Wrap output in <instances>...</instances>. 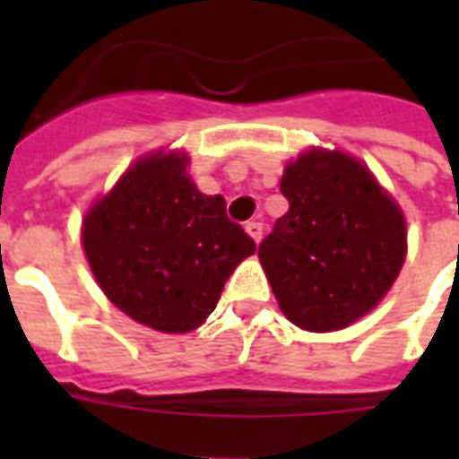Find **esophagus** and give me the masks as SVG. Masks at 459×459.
<instances>
[{
  "mask_svg": "<svg viewBox=\"0 0 459 459\" xmlns=\"http://www.w3.org/2000/svg\"><path fill=\"white\" fill-rule=\"evenodd\" d=\"M245 233H247L255 243H259V240H262V223L259 221L245 223Z\"/></svg>",
  "mask_w": 459,
  "mask_h": 459,
  "instance_id": "obj_1",
  "label": "esophagus"
}]
</instances>
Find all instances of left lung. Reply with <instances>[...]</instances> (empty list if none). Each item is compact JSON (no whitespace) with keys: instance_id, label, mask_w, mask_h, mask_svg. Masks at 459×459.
Wrapping results in <instances>:
<instances>
[{"instance_id":"obj_1","label":"left lung","mask_w":459,"mask_h":459,"mask_svg":"<svg viewBox=\"0 0 459 459\" xmlns=\"http://www.w3.org/2000/svg\"><path fill=\"white\" fill-rule=\"evenodd\" d=\"M281 193L290 209L259 245L273 298L302 331L348 328L405 264V212L362 159L319 145L288 161Z\"/></svg>"}]
</instances>
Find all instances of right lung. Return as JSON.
Instances as JSON below:
<instances>
[{
	"mask_svg": "<svg viewBox=\"0 0 459 459\" xmlns=\"http://www.w3.org/2000/svg\"><path fill=\"white\" fill-rule=\"evenodd\" d=\"M186 150L135 159L82 216L81 245L107 300L161 333H190L255 243L221 195L197 190Z\"/></svg>",
	"mask_w": 459,
	"mask_h": 459,
	"instance_id": "add662e5",
	"label": "right lung"
}]
</instances>
